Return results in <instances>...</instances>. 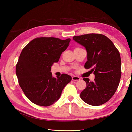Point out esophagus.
Instances as JSON below:
<instances>
[{
    "mask_svg": "<svg viewBox=\"0 0 132 132\" xmlns=\"http://www.w3.org/2000/svg\"><path fill=\"white\" fill-rule=\"evenodd\" d=\"M71 79H72V80L74 81H78L79 80H80V78L79 77H77V76H73V77L71 78Z\"/></svg>",
    "mask_w": 132,
    "mask_h": 132,
    "instance_id": "34e87169",
    "label": "esophagus"
}]
</instances>
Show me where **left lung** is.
<instances>
[{
	"label": "left lung",
	"instance_id": "obj_1",
	"mask_svg": "<svg viewBox=\"0 0 132 132\" xmlns=\"http://www.w3.org/2000/svg\"><path fill=\"white\" fill-rule=\"evenodd\" d=\"M74 40L84 46L87 52L86 69L91 68L95 79L84 78L86 88L80 97L91 106H100L113 96L121 77V59L119 51L113 42L106 36L90 34L76 36Z\"/></svg>",
	"mask_w": 132,
	"mask_h": 132
}]
</instances>
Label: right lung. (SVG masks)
I'll return each instance as SVG.
<instances>
[{"label":"right lung","mask_w":132,"mask_h":132,"mask_svg":"<svg viewBox=\"0 0 132 132\" xmlns=\"http://www.w3.org/2000/svg\"><path fill=\"white\" fill-rule=\"evenodd\" d=\"M70 41V38L62 40L39 37L32 40L22 50L16 66V74L26 96L35 104L41 106L53 104L71 80L70 76L65 74L54 78L51 71V67L58 62Z\"/></svg>","instance_id":"right-lung-1"}]
</instances>
